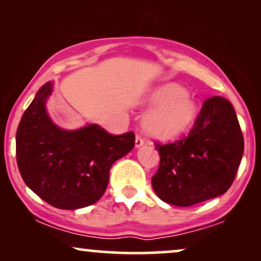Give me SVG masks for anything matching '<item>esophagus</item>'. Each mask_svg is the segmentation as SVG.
Here are the masks:
<instances>
[{"mask_svg": "<svg viewBox=\"0 0 261 261\" xmlns=\"http://www.w3.org/2000/svg\"><path fill=\"white\" fill-rule=\"evenodd\" d=\"M144 140H142V138L140 137V135H137V137H135V147L137 148H139V147H141V146H144Z\"/></svg>", "mask_w": 261, "mask_h": 261, "instance_id": "34e87169", "label": "esophagus"}]
</instances>
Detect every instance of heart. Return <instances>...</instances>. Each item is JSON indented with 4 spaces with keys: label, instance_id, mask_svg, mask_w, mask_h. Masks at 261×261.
<instances>
[{
    "label": "heart",
    "instance_id": "b5f03b06",
    "mask_svg": "<svg viewBox=\"0 0 261 261\" xmlns=\"http://www.w3.org/2000/svg\"><path fill=\"white\" fill-rule=\"evenodd\" d=\"M153 108L142 121L145 133L156 140H172L194 126L199 114L196 99L177 83H166L153 90L146 98Z\"/></svg>",
    "mask_w": 261,
    "mask_h": 261
}]
</instances>
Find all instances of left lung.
<instances>
[{
  "label": "left lung",
  "mask_w": 261,
  "mask_h": 261,
  "mask_svg": "<svg viewBox=\"0 0 261 261\" xmlns=\"http://www.w3.org/2000/svg\"><path fill=\"white\" fill-rule=\"evenodd\" d=\"M159 169L152 187L162 201L190 206L223 195L244 154V137L233 106L221 96L203 103L187 138L155 145Z\"/></svg>",
  "instance_id": "obj_1"
}]
</instances>
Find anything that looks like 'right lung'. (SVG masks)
Here are the masks:
<instances>
[{
  "mask_svg": "<svg viewBox=\"0 0 261 261\" xmlns=\"http://www.w3.org/2000/svg\"><path fill=\"white\" fill-rule=\"evenodd\" d=\"M47 82L23 113L16 132V160L21 177L39 197L56 208L91 205L105 194L110 167L132 151L134 134L112 135L91 123L63 129L49 117Z\"/></svg>",
  "mask_w": 261,
  "mask_h": 261,
  "instance_id": "right-lung-1",
  "label": "right lung"
}]
</instances>
